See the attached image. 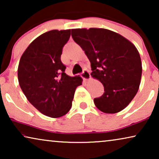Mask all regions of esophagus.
<instances>
[{"label":"esophagus","instance_id":"obj_1","mask_svg":"<svg viewBox=\"0 0 159 159\" xmlns=\"http://www.w3.org/2000/svg\"><path fill=\"white\" fill-rule=\"evenodd\" d=\"M81 77L83 78V80H88L90 79V74L88 70H87V69H84L83 71V72L81 74Z\"/></svg>","mask_w":159,"mask_h":159}]
</instances>
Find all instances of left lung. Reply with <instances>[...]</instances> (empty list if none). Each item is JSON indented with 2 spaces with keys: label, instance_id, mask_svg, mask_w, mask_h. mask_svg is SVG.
<instances>
[{
  "label": "left lung",
  "instance_id": "obj_1",
  "mask_svg": "<svg viewBox=\"0 0 159 159\" xmlns=\"http://www.w3.org/2000/svg\"><path fill=\"white\" fill-rule=\"evenodd\" d=\"M71 37L90 61L92 77L103 84V95L94 99L96 107L106 114L125 109L138 93L142 76L141 58L134 45L103 28L73 29Z\"/></svg>",
  "mask_w": 159,
  "mask_h": 159
}]
</instances>
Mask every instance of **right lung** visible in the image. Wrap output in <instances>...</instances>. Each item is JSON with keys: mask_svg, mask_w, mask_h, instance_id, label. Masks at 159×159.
I'll list each match as a JSON object with an SVG mask.
<instances>
[{"mask_svg": "<svg viewBox=\"0 0 159 159\" xmlns=\"http://www.w3.org/2000/svg\"><path fill=\"white\" fill-rule=\"evenodd\" d=\"M71 30H51L38 37L21 56L18 66L19 85L28 101L45 116L58 118L72 105L79 75L70 77L61 61Z\"/></svg>", "mask_w": 159, "mask_h": 159, "instance_id": "obj_1", "label": "right lung"}]
</instances>
